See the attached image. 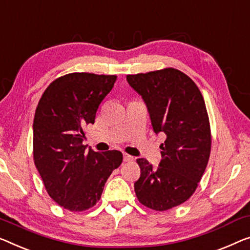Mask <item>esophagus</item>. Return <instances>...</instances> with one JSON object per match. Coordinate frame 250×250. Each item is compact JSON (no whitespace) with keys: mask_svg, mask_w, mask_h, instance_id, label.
<instances>
[{"mask_svg":"<svg viewBox=\"0 0 250 250\" xmlns=\"http://www.w3.org/2000/svg\"><path fill=\"white\" fill-rule=\"evenodd\" d=\"M133 157L128 154H124V162H132Z\"/></svg>","mask_w":250,"mask_h":250,"instance_id":"obj_1","label":"esophagus"}]
</instances>
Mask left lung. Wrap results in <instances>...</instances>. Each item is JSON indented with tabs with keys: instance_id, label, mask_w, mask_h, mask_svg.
<instances>
[{
	"instance_id": "left-lung-1",
	"label": "left lung",
	"mask_w": 250,
	"mask_h": 250,
	"mask_svg": "<svg viewBox=\"0 0 250 250\" xmlns=\"http://www.w3.org/2000/svg\"><path fill=\"white\" fill-rule=\"evenodd\" d=\"M126 81L146 103L154 131L166 136L158 167L137 159L141 174L136 195L149 208L169 210L192 196L207 168L211 130L206 103L194 82L170 67Z\"/></svg>"
}]
</instances>
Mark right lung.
Returning <instances> with one entry per match:
<instances>
[{"instance_id": "right-lung-1", "label": "right lung", "mask_w": 250, "mask_h": 250, "mask_svg": "<svg viewBox=\"0 0 250 250\" xmlns=\"http://www.w3.org/2000/svg\"><path fill=\"white\" fill-rule=\"evenodd\" d=\"M115 75L70 73L46 88L33 120V161L48 194L69 211H85L101 199L104 184L122 163L119 150L98 152L83 145Z\"/></svg>"}]
</instances>
